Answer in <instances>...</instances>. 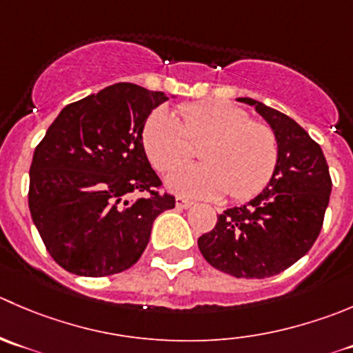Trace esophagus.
Here are the masks:
<instances>
[{"mask_svg": "<svg viewBox=\"0 0 353 353\" xmlns=\"http://www.w3.org/2000/svg\"><path fill=\"white\" fill-rule=\"evenodd\" d=\"M176 207L177 208H190V207H193V201L184 200V198H177V200H176Z\"/></svg>", "mask_w": 353, "mask_h": 353, "instance_id": "34e87169", "label": "esophagus"}]
</instances>
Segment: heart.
<instances>
[{"instance_id":"b5f03b06","label":"heart","mask_w":353,"mask_h":353,"mask_svg":"<svg viewBox=\"0 0 353 353\" xmlns=\"http://www.w3.org/2000/svg\"><path fill=\"white\" fill-rule=\"evenodd\" d=\"M179 117L157 108L143 125V148L159 172H170L201 144L202 163L181 168L167 179L184 196L232 201L256 196L271 183L279 162V143L268 124L250 121L243 108L225 101L183 103Z\"/></svg>"}]
</instances>
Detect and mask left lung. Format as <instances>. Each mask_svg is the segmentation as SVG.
I'll list each match as a JSON object with an SVG mask.
<instances>
[{
	"label": "left lung",
	"instance_id": "obj_1",
	"mask_svg": "<svg viewBox=\"0 0 353 353\" xmlns=\"http://www.w3.org/2000/svg\"><path fill=\"white\" fill-rule=\"evenodd\" d=\"M278 136L279 162L265 190L222 212L198 248L212 268L234 278H271L302 259L323 229L331 176L321 146L293 119L252 98Z\"/></svg>",
	"mask_w": 353,
	"mask_h": 353
}]
</instances>
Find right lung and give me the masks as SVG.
<instances>
[{"label": "right lung", "instance_id": "obj_1", "mask_svg": "<svg viewBox=\"0 0 353 353\" xmlns=\"http://www.w3.org/2000/svg\"><path fill=\"white\" fill-rule=\"evenodd\" d=\"M165 100L131 82L108 85L67 105L36 146L30 215L65 271L85 278L125 271L145 252L153 221L176 207L174 194L160 193L141 138Z\"/></svg>", "mask_w": 353, "mask_h": 353}]
</instances>
